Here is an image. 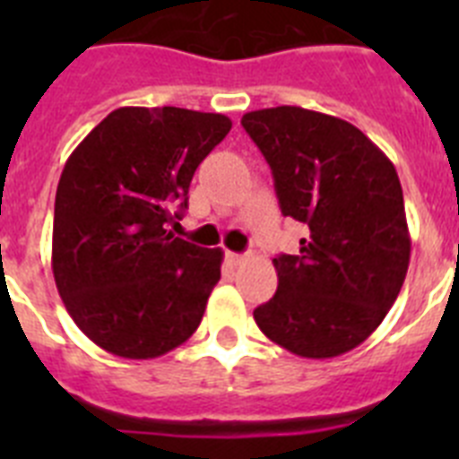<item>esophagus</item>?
Masks as SVG:
<instances>
[{
  "label": "esophagus",
  "instance_id": "obj_1",
  "mask_svg": "<svg viewBox=\"0 0 459 459\" xmlns=\"http://www.w3.org/2000/svg\"><path fill=\"white\" fill-rule=\"evenodd\" d=\"M227 262H230V264L232 266H241L243 262H246V255H238V253H230V250H227Z\"/></svg>",
  "mask_w": 459,
  "mask_h": 459
}]
</instances>
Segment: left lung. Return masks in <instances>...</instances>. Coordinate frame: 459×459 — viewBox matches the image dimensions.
<instances>
[{
    "label": "left lung",
    "mask_w": 459,
    "mask_h": 459,
    "mask_svg": "<svg viewBox=\"0 0 459 459\" xmlns=\"http://www.w3.org/2000/svg\"><path fill=\"white\" fill-rule=\"evenodd\" d=\"M241 126L264 153L282 216L310 237L278 255V290L255 307L262 333L303 359H333L384 322L409 266L403 186L370 137L296 105L255 109Z\"/></svg>",
    "instance_id": "obj_1"
}]
</instances>
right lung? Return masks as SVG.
<instances>
[{
    "mask_svg": "<svg viewBox=\"0 0 459 459\" xmlns=\"http://www.w3.org/2000/svg\"><path fill=\"white\" fill-rule=\"evenodd\" d=\"M225 115L119 108L71 153L55 197L52 273L73 322L100 350L156 359L190 338L221 280L222 250L168 230Z\"/></svg>",
    "mask_w": 459,
    "mask_h": 459,
    "instance_id": "obj_1",
    "label": "right lung"
}]
</instances>
